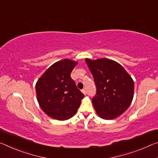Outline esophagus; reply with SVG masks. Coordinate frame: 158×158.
<instances>
[{
    "instance_id": "1",
    "label": "esophagus",
    "mask_w": 158,
    "mask_h": 158,
    "mask_svg": "<svg viewBox=\"0 0 158 158\" xmlns=\"http://www.w3.org/2000/svg\"><path fill=\"white\" fill-rule=\"evenodd\" d=\"M81 91H82V93H83V94H84V95L86 94V90H85V89H82Z\"/></svg>"
}]
</instances>
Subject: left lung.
Segmentation results:
<instances>
[{"instance_id": "8db88e82", "label": "left lung", "mask_w": 158, "mask_h": 158, "mask_svg": "<svg viewBox=\"0 0 158 158\" xmlns=\"http://www.w3.org/2000/svg\"><path fill=\"white\" fill-rule=\"evenodd\" d=\"M86 62L94 77L96 94L92 103L97 114L104 119L121 115L131 105L134 97V81L118 62L107 58Z\"/></svg>"}]
</instances>
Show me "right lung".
<instances>
[{"instance_id":"obj_1","label":"right lung","mask_w":158,"mask_h":158,"mask_svg":"<svg viewBox=\"0 0 158 158\" xmlns=\"http://www.w3.org/2000/svg\"><path fill=\"white\" fill-rule=\"evenodd\" d=\"M77 62L64 59L49 67L36 84L37 101L52 119L66 120L76 114L84 95L77 89L70 74Z\"/></svg>"}]
</instances>
